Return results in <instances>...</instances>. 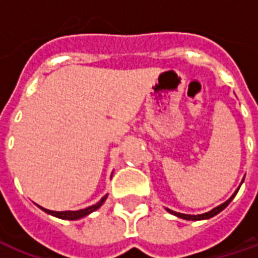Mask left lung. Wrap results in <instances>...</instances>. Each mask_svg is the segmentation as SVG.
Returning a JSON list of instances; mask_svg holds the SVG:
<instances>
[{
	"label": "left lung",
	"mask_w": 258,
	"mask_h": 258,
	"mask_svg": "<svg viewBox=\"0 0 258 258\" xmlns=\"http://www.w3.org/2000/svg\"><path fill=\"white\" fill-rule=\"evenodd\" d=\"M237 192H238V189L234 192V195L230 198L227 202H225L223 204H221V206H218V207H215L214 210H211V211L206 212V214H202V215H186V214H180V212H176V211H172V210H168L170 214H173V215L178 216V218H181V219H186V221H202V219H210V218H212V216H215L216 214H219V212L222 211V210H225L227 206L230 204V202L234 199V196L237 195Z\"/></svg>",
	"instance_id": "8db88e82"
}]
</instances>
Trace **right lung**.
Here are the masks:
<instances>
[{"mask_svg":"<svg viewBox=\"0 0 258 258\" xmlns=\"http://www.w3.org/2000/svg\"><path fill=\"white\" fill-rule=\"evenodd\" d=\"M107 199V195L104 196L103 199L100 200L98 203L93 204L88 208H84V210H78V211H50V210H46V208L40 207L44 212L47 214H51V215L56 216V218H60V219H69V221H74V219H80V218H84V216L89 215L90 212L96 211L97 208H100V206L105 202Z\"/></svg>","mask_w":258,"mask_h":258,"instance_id":"right-lung-1","label":"right lung"}]
</instances>
